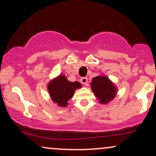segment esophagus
Wrapping results in <instances>:
<instances>
[{"label":"esophagus","instance_id":"esophagus-1","mask_svg":"<svg viewBox=\"0 0 156 156\" xmlns=\"http://www.w3.org/2000/svg\"><path fill=\"white\" fill-rule=\"evenodd\" d=\"M81 82L84 85H87V82H88V79L87 77H82L81 78Z\"/></svg>","mask_w":156,"mask_h":156}]
</instances>
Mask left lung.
<instances>
[{
	"instance_id": "1",
	"label": "left lung",
	"mask_w": 156,
	"mask_h": 156,
	"mask_svg": "<svg viewBox=\"0 0 156 156\" xmlns=\"http://www.w3.org/2000/svg\"><path fill=\"white\" fill-rule=\"evenodd\" d=\"M91 89L101 104H107L116 95L117 89L106 76L94 77L91 83Z\"/></svg>"
}]
</instances>
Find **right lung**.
<instances>
[{"label":"right lung","instance_id":"right-lung-1","mask_svg":"<svg viewBox=\"0 0 156 156\" xmlns=\"http://www.w3.org/2000/svg\"><path fill=\"white\" fill-rule=\"evenodd\" d=\"M81 87L79 82H69L65 75H59L49 83L48 88L52 101L59 106L65 107L76 89Z\"/></svg>","mask_w":156,"mask_h":156}]
</instances>
